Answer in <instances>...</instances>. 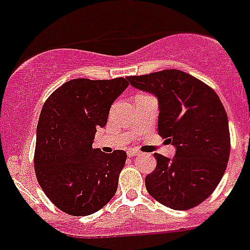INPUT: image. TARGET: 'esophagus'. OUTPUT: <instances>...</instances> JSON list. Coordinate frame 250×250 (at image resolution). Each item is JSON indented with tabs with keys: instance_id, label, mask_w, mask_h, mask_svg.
Returning <instances> with one entry per match:
<instances>
[{
	"instance_id": "obj_1",
	"label": "esophagus",
	"mask_w": 250,
	"mask_h": 250,
	"mask_svg": "<svg viewBox=\"0 0 250 250\" xmlns=\"http://www.w3.org/2000/svg\"><path fill=\"white\" fill-rule=\"evenodd\" d=\"M141 152L137 151V149H130L129 152H127V156L129 157H135V156H141Z\"/></svg>"
}]
</instances>
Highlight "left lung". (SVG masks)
I'll return each instance as SVG.
<instances>
[{
    "label": "left lung",
    "mask_w": 250,
    "mask_h": 250,
    "mask_svg": "<svg viewBox=\"0 0 250 250\" xmlns=\"http://www.w3.org/2000/svg\"><path fill=\"white\" fill-rule=\"evenodd\" d=\"M158 99V134L175 147L172 159L154 153L156 169L146 177L152 198L188 210L210 196L222 179L230 151L228 118L220 98L194 76L163 70L127 77Z\"/></svg>",
    "instance_id": "obj_1"
}]
</instances>
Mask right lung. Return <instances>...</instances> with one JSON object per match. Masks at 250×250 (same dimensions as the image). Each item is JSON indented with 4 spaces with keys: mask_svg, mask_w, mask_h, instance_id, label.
I'll use <instances>...</instances> for the list:
<instances>
[{
    "mask_svg": "<svg viewBox=\"0 0 250 250\" xmlns=\"http://www.w3.org/2000/svg\"><path fill=\"white\" fill-rule=\"evenodd\" d=\"M126 78H76L46 99L37 127L34 169L49 200L63 212L87 216L105 206L118 189L126 152L93 148L97 127L108 121L111 104Z\"/></svg>",
    "mask_w": 250,
    "mask_h": 250,
    "instance_id": "obj_1",
    "label": "right lung"
}]
</instances>
